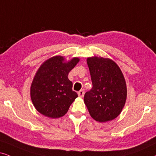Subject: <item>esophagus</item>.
I'll return each instance as SVG.
<instances>
[{"instance_id": "1", "label": "esophagus", "mask_w": 156, "mask_h": 156, "mask_svg": "<svg viewBox=\"0 0 156 156\" xmlns=\"http://www.w3.org/2000/svg\"><path fill=\"white\" fill-rule=\"evenodd\" d=\"M84 90H79V91L78 92V96H80V97H83V96H84Z\"/></svg>"}]
</instances>
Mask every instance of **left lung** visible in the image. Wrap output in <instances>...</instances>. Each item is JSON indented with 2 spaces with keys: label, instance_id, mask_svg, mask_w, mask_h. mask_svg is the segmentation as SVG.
Instances as JSON below:
<instances>
[{
  "label": "left lung",
  "instance_id": "8db88e82",
  "mask_svg": "<svg viewBox=\"0 0 156 156\" xmlns=\"http://www.w3.org/2000/svg\"><path fill=\"white\" fill-rule=\"evenodd\" d=\"M93 84L84 95V103L93 119L111 121L121 113L127 99V85L122 70L114 61L101 57L88 58Z\"/></svg>",
  "mask_w": 156,
  "mask_h": 156
}]
</instances>
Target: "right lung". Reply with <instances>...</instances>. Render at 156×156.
Masks as SVG:
<instances>
[{"label":"right lung","mask_w":156,"mask_h":156,"mask_svg":"<svg viewBox=\"0 0 156 156\" xmlns=\"http://www.w3.org/2000/svg\"><path fill=\"white\" fill-rule=\"evenodd\" d=\"M79 61L78 58L66 61L64 57L58 55L41 65L30 88L31 101L39 113L56 119L68 112L78 97L77 93L72 90L73 83L68 76Z\"/></svg>","instance_id":"obj_1"}]
</instances>
